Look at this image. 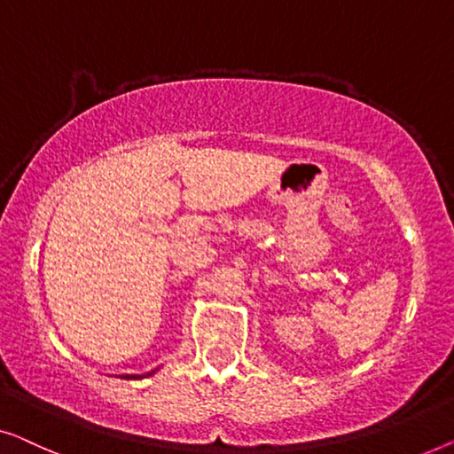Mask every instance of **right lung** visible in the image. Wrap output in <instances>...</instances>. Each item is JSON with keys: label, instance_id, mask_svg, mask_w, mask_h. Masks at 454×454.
Listing matches in <instances>:
<instances>
[{"label": "right lung", "instance_id": "1", "mask_svg": "<svg viewBox=\"0 0 454 454\" xmlns=\"http://www.w3.org/2000/svg\"><path fill=\"white\" fill-rule=\"evenodd\" d=\"M158 370H160V368H154V370H152V372H145V374H123V376H121V379H145V376L156 374Z\"/></svg>", "mask_w": 454, "mask_h": 454}]
</instances>
